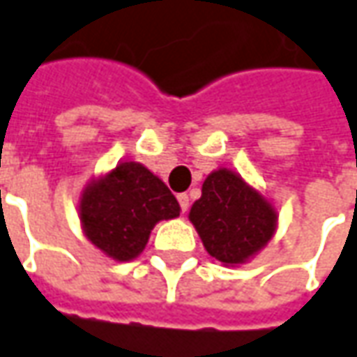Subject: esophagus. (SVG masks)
Segmentation results:
<instances>
[{"instance_id": "obj_1", "label": "esophagus", "mask_w": 357, "mask_h": 357, "mask_svg": "<svg viewBox=\"0 0 357 357\" xmlns=\"http://www.w3.org/2000/svg\"><path fill=\"white\" fill-rule=\"evenodd\" d=\"M178 201H179V207H181V211H183V213H188V209H189V195H188V193H179Z\"/></svg>"}]
</instances>
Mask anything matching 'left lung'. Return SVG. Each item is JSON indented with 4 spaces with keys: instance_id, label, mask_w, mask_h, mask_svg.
Instances as JSON below:
<instances>
[{
    "instance_id": "1",
    "label": "left lung",
    "mask_w": 357,
    "mask_h": 357,
    "mask_svg": "<svg viewBox=\"0 0 357 357\" xmlns=\"http://www.w3.org/2000/svg\"><path fill=\"white\" fill-rule=\"evenodd\" d=\"M278 219L273 201L229 168L211 172L189 211L209 256L230 268L246 264L268 246Z\"/></svg>"
}]
</instances>
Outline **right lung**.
I'll list each match as a JSON object with an SVG mask.
<instances>
[{
    "mask_svg": "<svg viewBox=\"0 0 357 357\" xmlns=\"http://www.w3.org/2000/svg\"><path fill=\"white\" fill-rule=\"evenodd\" d=\"M168 185L146 166L123 160L89 179L79 193L77 217L86 238L115 261H130L146 248L160 220L179 217Z\"/></svg>",
    "mask_w": 357,
    "mask_h": 357,
    "instance_id": "1",
    "label": "right lung"
}]
</instances>
